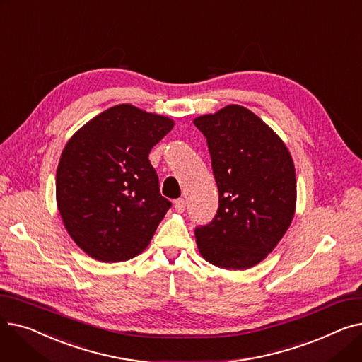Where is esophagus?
I'll use <instances>...</instances> for the list:
<instances>
[{
  "mask_svg": "<svg viewBox=\"0 0 362 362\" xmlns=\"http://www.w3.org/2000/svg\"><path fill=\"white\" fill-rule=\"evenodd\" d=\"M175 208H176V211L183 213V211H185V208H186V201H185L183 198L176 199V201H175Z\"/></svg>",
  "mask_w": 362,
  "mask_h": 362,
  "instance_id": "esophagus-1",
  "label": "esophagus"
}]
</instances>
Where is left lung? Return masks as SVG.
Here are the masks:
<instances>
[{"label":"left lung","mask_w":362,"mask_h":362,"mask_svg":"<svg viewBox=\"0 0 362 362\" xmlns=\"http://www.w3.org/2000/svg\"><path fill=\"white\" fill-rule=\"evenodd\" d=\"M206 139L218 187L214 218L195 227L202 257L245 270L270 254L295 214L296 177L289 151L252 111L227 105L194 120Z\"/></svg>","instance_id":"obj_1"}]
</instances>
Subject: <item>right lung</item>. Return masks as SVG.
Returning a JSON list of instances; mask_svg holds the SVG:
<instances>
[{"label":"right lung","instance_id":"add662e5","mask_svg":"<svg viewBox=\"0 0 362 362\" xmlns=\"http://www.w3.org/2000/svg\"><path fill=\"white\" fill-rule=\"evenodd\" d=\"M173 126L122 104L67 142L57 168V205L69 235L89 257L126 261L148 246L171 206L148 156Z\"/></svg>","mask_w":362,"mask_h":362}]
</instances>
